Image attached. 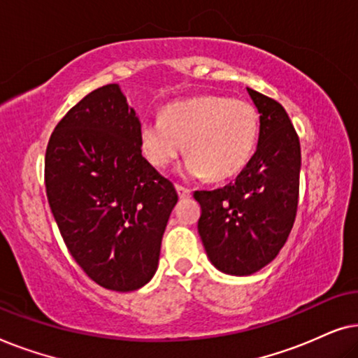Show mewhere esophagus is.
I'll return each mask as SVG.
<instances>
[{
  "instance_id": "1",
  "label": "esophagus",
  "mask_w": 358,
  "mask_h": 358,
  "mask_svg": "<svg viewBox=\"0 0 358 358\" xmlns=\"http://www.w3.org/2000/svg\"><path fill=\"white\" fill-rule=\"evenodd\" d=\"M176 190H178V195L180 199H189L190 197V189H187V187H184V185H180V184H178L176 185Z\"/></svg>"
}]
</instances>
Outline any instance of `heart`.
Returning <instances> with one entry per match:
<instances>
[{"label":"heart","instance_id":"b5f03b06","mask_svg":"<svg viewBox=\"0 0 358 358\" xmlns=\"http://www.w3.org/2000/svg\"><path fill=\"white\" fill-rule=\"evenodd\" d=\"M259 115L254 106L223 96H200L166 106L161 117L143 120L140 145L156 168L164 169L184 153L192 178L224 179L238 174L256 148Z\"/></svg>","mask_w":358,"mask_h":358}]
</instances>
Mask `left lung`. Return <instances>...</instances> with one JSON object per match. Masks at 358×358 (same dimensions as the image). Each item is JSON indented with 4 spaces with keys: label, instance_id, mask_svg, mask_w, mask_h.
<instances>
[{
    "label": "left lung",
    "instance_id": "obj_1",
    "mask_svg": "<svg viewBox=\"0 0 358 358\" xmlns=\"http://www.w3.org/2000/svg\"><path fill=\"white\" fill-rule=\"evenodd\" d=\"M261 130L256 153L238 178L195 190L199 234L210 261L231 275H251L273 261L295 223L300 195V138L280 102L248 87Z\"/></svg>",
    "mask_w": 358,
    "mask_h": 358
}]
</instances>
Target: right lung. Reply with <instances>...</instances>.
<instances>
[{
  "mask_svg": "<svg viewBox=\"0 0 358 358\" xmlns=\"http://www.w3.org/2000/svg\"><path fill=\"white\" fill-rule=\"evenodd\" d=\"M140 120L119 85L66 112L45 151V189L68 251L86 275L131 292L155 275L178 192L141 155Z\"/></svg>",
  "mask_w": 358,
  "mask_h": 358,
  "instance_id": "1",
  "label": "right lung"
}]
</instances>
